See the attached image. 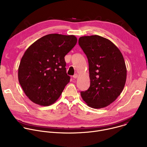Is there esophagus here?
<instances>
[{
  "label": "esophagus",
  "mask_w": 147,
  "mask_h": 147,
  "mask_svg": "<svg viewBox=\"0 0 147 147\" xmlns=\"http://www.w3.org/2000/svg\"><path fill=\"white\" fill-rule=\"evenodd\" d=\"M78 76L77 74H75L73 76V78H76L78 77Z\"/></svg>",
  "instance_id": "esophagus-1"
}]
</instances>
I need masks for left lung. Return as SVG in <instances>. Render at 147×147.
Listing matches in <instances>:
<instances>
[{
	"instance_id": "obj_1",
	"label": "left lung",
	"mask_w": 147,
	"mask_h": 147,
	"mask_svg": "<svg viewBox=\"0 0 147 147\" xmlns=\"http://www.w3.org/2000/svg\"><path fill=\"white\" fill-rule=\"evenodd\" d=\"M78 44L87 57L90 78L89 88L81 96L91 108L107 107L120 95L126 81L123 56L112 42L99 35L81 36Z\"/></svg>"
}]
</instances>
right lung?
I'll return each instance as SVG.
<instances>
[{
    "instance_id": "1",
    "label": "right lung",
    "mask_w": 147,
    "mask_h": 147,
    "mask_svg": "<svg viewBox=\"0 0 147 147\" xmlns=\"http://www.w3.org/2000/svg\"><path fill=\"white\" fill-rule=\"evenodd\" d=\"M77 42L74 35L51 34L39 38L26 50L20 61L18 78L32 102L46 107L60 97L70 79L65 56Z\"/></svg>"
}]
</instances>
